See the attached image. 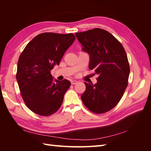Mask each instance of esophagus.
<instances>
[{
  "label": "esophagus",
  "mask_w": 151,
  "mask_h": 151,
  "mask_svg": "<svg viewBox=\"0 0 151 151\" xmlns=\"http://www.w3.org/2000/svg\"><path fill=\"white\" fill-rule=\"evenodd\" d=\"M77 83H78V82H77V81H71V84H73V85H74V84H77Z\"/></svg>",
  "instance_id": "34e87169"
}]
</instances>
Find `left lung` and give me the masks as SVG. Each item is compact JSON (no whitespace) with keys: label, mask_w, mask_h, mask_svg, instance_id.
I'll return each instance as SVG.
<instances>
[{"label":"left lung","mask_w":151,"mask_h":151,"mask_svg":"<svg viewBox=\"0 0 151 151\" xmlns=\"http://www.w3.org/2000/svg\"><path fill=\"white\" fill-rule=\"evenodd\" d=\"M76 35L89 55V69L98 75L96 84L84 83L86 91L81 99L93 113H106L119 103L128 86L130 65L125 50L115 36L103 29Z\"/></svg>","instance_id":"obj_1"}]
</instances>
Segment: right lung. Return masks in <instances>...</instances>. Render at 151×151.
I'll return each mask as SVG.
<instances>
[{"mask_svg": "<svg viewBox=\"0 0 151 151\" xmlns=\"http://www.w3.org/2000/svg\"><path fill=\"white\" fill-rule=\"evenodd\" d=\"M74 34L41 33L28 43L17 62L16 79L21 97L30 110L47 116L57 112L70 86L67 79L53 83L50 73L74 43Z\"/></svg>", "mask_w": 151, "mask_h": 151, "instance_id": "1", "label": "right lung"}]
</instances>
